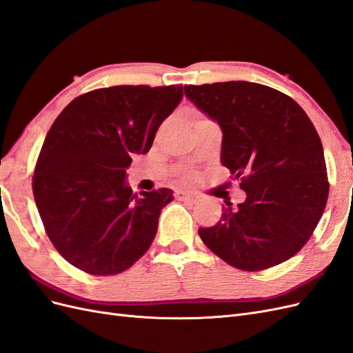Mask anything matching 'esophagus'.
<instances>
[{
  "instance_id": "obj_1",
  "label": "esophagus",
  "mask_w": 353,
  "mask_h": 353,
  "mask_svg": "<svg viewBox=\"0 0 353 353\" xmlns=\"http://www.w3.org/2000/svg\"><path fill=\"white\" fill-rule=\"evenodd\" d=\"M176 197L179 200H184V201H191V203H196L199 201V196L196 193H193V191H178L176 193Z\"/></svg>"
}]
</instances>
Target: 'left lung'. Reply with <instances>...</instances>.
I'll use <instances>...</instances> for the list:
<instances>
[{
  "instance_id": "obj_1",
  "label": "left lung",
  "mask_w": 353,
  "mask_h": 353,
  "mask_svg": "<svg viewBox=\"0 0 353 353\" xmlns=\"http://www.w3.org/2000/svg\"><path fill=\"white\" fill-rule=\"evenodd\" d=\"M187 99L218 122L221 163L240 179L245 200L223 208L199 236L222 261L262 271L301 250L328 199L321 140L292 97L266 85L230 81L184 87Z\"/></svg>"
}]
</instances>
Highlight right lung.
Listing matches in <instances>:
<instances>
[{
    "label": "right lung",
    "mask_w": 353,
    "mask_h": 353,
    "mask_svg": "<svg viewBox=\"0 0 353 353\" xmlns=\"http://www.w3.org/2000/svg\"><path fill=\"white\" fill-rule=\"evenodd\" d=\"M181 85H117L69 103L42 144L32 190L47 236L70 265L114 275L150 248L172 190L132 193L126 169L183 99Z\"/></svg>",
    "instance_id": "obj_1"
}]
</instances>
